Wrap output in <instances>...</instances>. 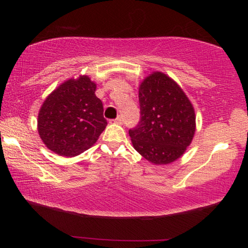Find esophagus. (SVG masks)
Wrapping results in <instances>:
<instances>
[{"instance_id":"34e87169","label":"esophagus","mask_w":248,"mask_h":248,"mask_svg":"<svg viewBox=\"0 0 248 248\" xmlns=\"http://www.w3.org/2000/svg\"><path fill=\"white\" fill-rule=\"evenodd\" d=\"M110 123L116 124H124V120H123V118H121V117H117L116 119L110 120Z\"/></svg>"}]
</instances>
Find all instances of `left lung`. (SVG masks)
<instances>
[{"label":"left lung","instance_id":"1","mask_svg":"<svg viewBox=\"0 0 248 248\" xmlns=\"http://www.w3.org/2000/svg\"><path fill=\"white\" fill-rule=\"evenodd\" d=\"M140 118L129 130L133 147L156 165L180 157L195 133L192 103L178 84L162 72H154L140 84Z\"/></svg>","mask_w":248,"mask_h":248}]
</instances>
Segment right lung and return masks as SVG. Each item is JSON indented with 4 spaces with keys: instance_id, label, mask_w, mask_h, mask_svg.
Instances as JSON below:
<instances>
[{
    "instance_id": "right-lung-1",
    "label": "right lung",
    "mask_w": 248,
    "mask_h": 248,
    "mask_svg": "<svg viewBox=\"0 0 248 248\" xmlns=\"http://www.w3.org/2000/svg\"><path fill=\"white\" fill-rule=\"evenodd\" d=\"M94 92L96 84L83 76L62 83L46 99L38 115V132L50 150L75 156L96 143L108 121Z\"/></svg>"
}]
</instances>
